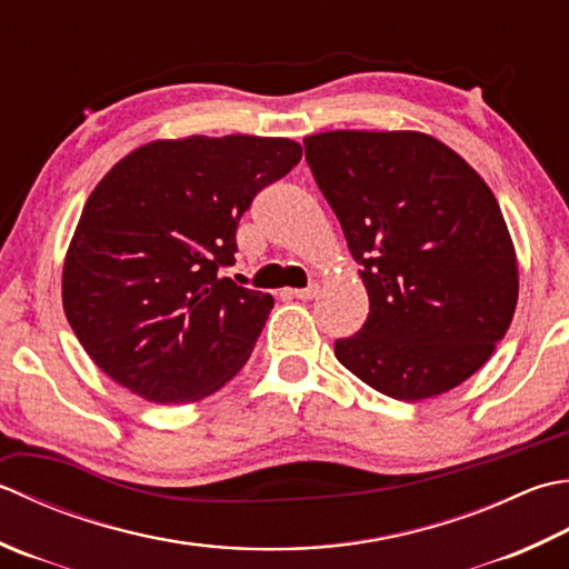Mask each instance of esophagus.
<instances>
[{
    "mask_svg": "<svg viewBox=\"0 0 569 569\" xmlns=\"http://www.w3.org/2000/svg\"><path fill=\"white\" fill-rule=\"evenodd\" d=\"M318 283H310L308 288H296V291H291V296L293 298H298V300H310V298H316L318 296Z\"/></svg>",
    "mask_w": 569,
    "mask_h": 569,
    "instance_id": "obj_1",
    "label": "esophagus"
}]
</instances>
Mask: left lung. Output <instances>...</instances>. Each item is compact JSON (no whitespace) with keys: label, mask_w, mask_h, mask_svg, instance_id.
<instances>
[{"label":"left lung","mask_w":569,"mask_h":569,"mask_svg":"<svg viewBox=\"0 0 569 569\" xmlns=\"http://www.w3.org/2000/svg\"><path fill=\"white\" fill-rule=\"evenodd\" d=\"M370 296L340 365L419 402L481 370L518 303V261L481 174L417 130H330L303 140Z\"/></svg>","instance_id":"obj_1"}]
</instances>
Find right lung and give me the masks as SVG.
I'll return each instance as SVG.
<instances>
[{
  "label": "right lung",
  "mask_w": 569,
  "mask_h": 569,
  "mask_svg": "<svg viewBox=\"0 0 569 569\" xmlns=\"http://www.w3.org/2000/svg\"><path fill=\"white\" fill-rule=\"evenodd\" d=\"M288 138L192 136L126 154L88 197L63 261V310L110 380L148 402L224 387L273 298L219 278L263 187L298 164Z\"/></svg>",
  "instance_id": "add662e5"
}]
</instances>
